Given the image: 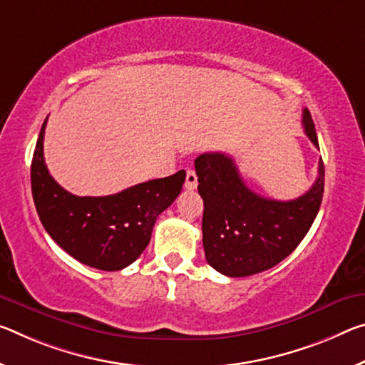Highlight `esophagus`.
Segmentation results:
<instances>
[{
    "label": "esophagus",
    "instance_id": "esophagus-1",
    "mask_svg": "<svg viewBox=\"0 0 365 365\" xmlns=\"http://www.w3.org/2000/svg\"><path fill=\"white\" fill-rule=\"evenodd\" d=\"M198 187V177H196L195 170H187V178H185V188L187 190H195Z\"/></svg>",
    "mask_w": 365,
    "mask_h": 365
}]
</instances>
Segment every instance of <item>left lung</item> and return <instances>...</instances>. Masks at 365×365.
I'll use <instances>...</instances> for the list:
<instances>
[{
	"label": "left lung",
	"mask_w": 365,
	"mask_h": 365,
	"mask_svg": "<svg viewBox=\"0 0 365 365\" xmlns=\"http://www.w3.org/2000/svg\"><path fill=\"white\" fill-rule=\"evenodd\" d=\"M302 125L318 148L315 125L307 108H304ZM195 169L205 205L201 229L206 262L225 276H252L282 262L307 235L320 210L325 188L322 159L312 188L289 201L253 193L227 154H201L195 159Z\"/></svg>",
	"instance_id": "1"
}]
</instances>
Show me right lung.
<instances>
[{"mask_svg":"<svg viewBox=\"0 0 365 365\" xmlns=\"http://www.w3.org/2000/svg\"><path fill=\"white\" fill-rule=\"evenodd\" d=\"M40 130L31 167L32 196L45 230L68 255L103 271H118L141 255L159 214L182 192L185 170L138 183L108 196H76L55 182L45 165Z\"/></svg>","mask_w":365,"mask_h":365,"instance_id":"1","label":"right lung"}]
</instances>
